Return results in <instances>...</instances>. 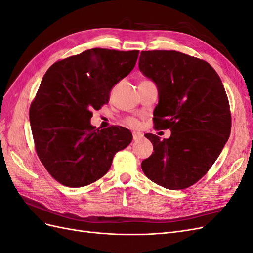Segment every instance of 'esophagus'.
<instances>
[{
    "mask_svg": "<svg viewBox=\"0 0 253 253\" xmlns=\"http://www.w3.org/2000/svg\"><path fill=\"white\" fill-rule=\"evenodd\" d=\"M141 137H142V134L139 133V132H134L133 133V139L134 140H138L139 138H141Z\"/></svg>",
    "mask_w": 253,
    "mask_h": 253,
    "instance_id": "esophagus-1",
    "label": "esophagus"
}]
</instances>
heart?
<instances>
[{
  "mask_svg": "<svg viewBox=\"0 0 253 253\" xmlns=\"http://www.w3.org/2000/svg\"><path fill=\"white\" fill-rule=\"evenodd\" d=\"M126 122H127L128 126H133V127H137V126H138V125H139L138 121H137L136 119H133V118L127 119Z\"/></svg>",
  "mask_w": 253,
  "mask_h": 253,
  "instance_id": "b5f03b06",
  "label": "heart"
}]
</instances>
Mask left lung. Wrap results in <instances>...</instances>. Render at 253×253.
I'll return each instance as SVG.
<instances>
[{
    "mask_svg": "<svg viewBox=\"0 0 253 253\" xmlns=\"http://www.w3.org/2000/svg\"><path fill=\"white\" fill-rule=\"evenodd\" d=\"M138 65L158 89L155 126L171 131L164 140L144 135L154 152L141 163L142 171L166 189H186L208 172L230 136L224 85L208 62L179 51H141Z\"/></svg>",
    "mask_w": 253,
    "mask_h": 253,
    "instance_id": "1",
    "label": "left lung"
}]
</instances>
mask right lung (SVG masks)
<instances>
[{
  "instance_id": "add662e5",
  "label": "right lung",
  "mask_w": 253,
  "mask_h": 253,
  "mask_svg": "<svg viewBox=\"0 0 253 253\" xmlns=\"http://www.w3.org/2000/svg\"><path fill=\"white\" fill-rule=\"evenodd\" d=\"M139 50L91 48L52 64L29 109L37 154L62 185L80 188L104 176L115 154L131 143L127 128L99 129L91 110L110 100L112 88L132 72Z\"/></svg>"
}]
</instances>
